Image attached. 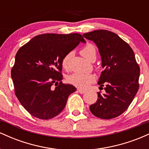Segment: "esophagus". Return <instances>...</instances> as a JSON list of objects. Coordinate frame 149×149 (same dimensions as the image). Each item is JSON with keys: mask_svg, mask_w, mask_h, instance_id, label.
Listing matches in <instances>:
<instances>
[{"mask_svg": "<svg viewBox=\"0 0 149 149\" xmlns=\"http://www.w3.org/2000/svg\"><path fill=\"white\" fill-rule=\"evenodd\" d=\"M78 92H79V93H80V94H84L85 92V90H82V89H78Z\"/></svg>", "mask_w": 149, "mask_h": 149, "instance_id": "1", "label": "esophagus"}]
</instances>
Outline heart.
<instances>
[{"label": "heart", "instance_id": "heart-1", "mask_svg": "<svg viewBox=\"0 0 149 149\" xmlns=\"http://www.w3.org/2000/svg\"><path fill=\"white\" fill-rule=\"evenodd\" d=\"M82 55L85 59L90 61L93 55H96V49L92 44H88L80 51ZM71 53H69L64 57L62 60V66L65 69H67L69 66L70 59H71ZM68 82L70 84L74 85L79 88H87L95 80V76L91 73H74L68 76Z\"/></svg>", "mask_w": 149, "mask_h": 149}]
</instances>
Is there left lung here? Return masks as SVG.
<instances>
[{"label": "left lung", "mask_w": 149, "mask_h": 149, "mask_svg": "<svg viewBox=\"0 0 149 149\" xmlns=\"http://www.w3.org/2000/svg\"><path fill=\"white\" fill-rule=\"evenodd\" d=\"M83 37L96 44L104 71L98 80L105 93L90 107L94 116L111 119L127 110L139 89L140 69L134 53L117 34L107 30H96L83 34Z\"/></svg>", "instance_id": "left-lung-1"}]
</instances>
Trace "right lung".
Masks as SVG:
<instances>
[{"label": "right lung", "mask_w": 149, "mask_h": 149, "mask_svg": "<svg viewBox=\"0 0 149 149\" xmlns=\"http://www.w3.org/2000/svg\"><path fill=\"white\" fill-rule=\"evenodd\" d=\"M80 42H86L79 33H45L31 39L17 52L11 71L15 95L34 117H55L76 90L73 85L61 83V71L64 57Z\"/></svg>", "instance_id": "obj_1"}]
</instances>
